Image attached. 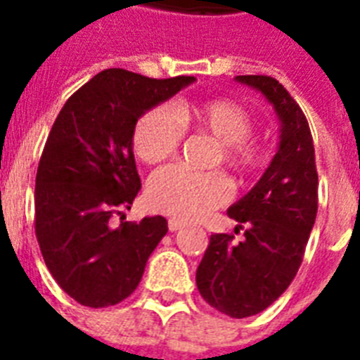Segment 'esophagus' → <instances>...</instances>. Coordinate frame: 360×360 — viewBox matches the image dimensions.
Returning <instances> with one entry per match:
<instances>
[{
	"mask_svg": "<svg viewBox=\"0 0 360 360\" xmlns=\"http://www.w3.org/2000/svg\"><path fill=\"white\" fill-rule=\"evenodd\" d=\"M181 228H185V222L179 219H169L168 220V230L169 231H177L181 230Z\"/></svg>",
	"mask_w": 360,
	"mask_h": 360,
	"instance_id": "34e87169",
	"label": "esophagus"
}]
</instances>
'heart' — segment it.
Listing matches in <instances>:
<instances>
[{"label": "heart", "mask_w": 360, "mask_h": 360, "mask_svg": "<svg viewBox=\"0 0 360 360\" xmlns=\"http://www.w3.org/2000/svg\"><path fill=\"white\" fill-rule=\"evenodd\" d=\"M185 129L211 136L219 141L214 162L237 174H250L262 164V149L248 140L252 120L243 106L231 101L202 104H162L141 115L132 132V146L141 162L158 164L174 157ZM231 198V185L220 172L198 174L181 166H168L153 175L147 185V203L158 213L196 220L224 205Z\"/></svg>", "instance_id": "heart-1"}]
</instances>
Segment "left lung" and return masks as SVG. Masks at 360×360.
<instances>
[{
    "instance_id": "left-lung-1",
    "label": "left lung",
    "mask_w": 360,
    "mask_h": 360,
    "mask_svg": "<svg viewBox=\"0 0 360 360\" xmlns=\"http://www.w3.org/2000/svg\"><path fill=\"white\" fill-rule=\"evenodd\" d=\"M236 82L273 106L278 146L259 181L228 209L245 239L211 236L196 285L211 307L240 319L271 307L295 278L318 213V172L310 127L288 89L271 76H236Z\"/></svg>"
}]
</instances>
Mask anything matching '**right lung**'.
<instances>
[{"label":"right lung","instance_id":"1","mask_svg":"<svg viewBox=\"0 0 360 360\" xmlns=\"http://www.w3.org/2000/svg\"><path fill=\"white\" fill-rule=\"evenodd\" d=\"M123 69L93 76L65 103L35 181V233L48 271L84 307L117 304L138 288L168 222L112 224L140 191L132 132L141 115L194 84Z\"/></svg>","mask_w":360,"mask_h":360}]
</instances>
